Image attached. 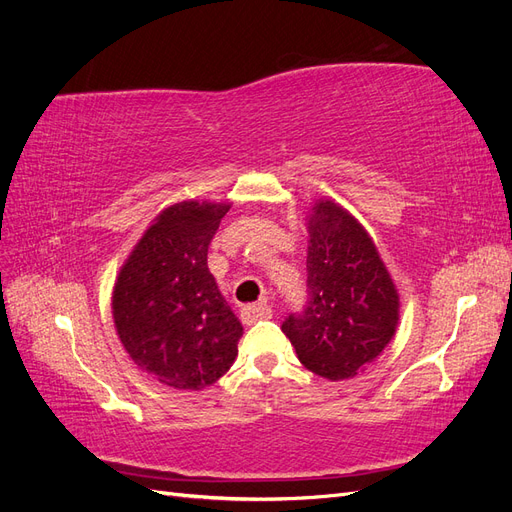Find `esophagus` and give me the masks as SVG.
Returning <instances> with one entry per match:
<instances>
[{
    "label": "esophagus",
    "instance_id": "esophagus-1",
    "mask_svg": "<svg viewBox=\"0 0 512 512\" xmlns=\"http://www.w3.org/2000/svg\"><path fill=\"white\" fill-rule=\"evenodd\" d=\"M271 316H273L271 307L265 303H250L241 307V320L243 324H247V327H250V324H256L258 320H269Z\"/></svg>",
    "mask_w": 512,
    "mask_h": 512
}]
</instances>
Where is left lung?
<instances>
[{"label": "left lung", "instance_id": "left-lung-1", "mask_svg": "<svg viewBox=\"0 0 512 512\" xmlns=\"http://www.w3.org/2000/svg\"><path fill=\"white\" fill-rule=\"evenodd\" d=\"M399 297L363 226L331 200L309 218L307 301L282 322L299 361L329 380L352 378L391 342Z\"/></svg>", "mask_w": 512, "mask_h": 512}]
</instances>
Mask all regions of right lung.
<instances>
[{"label": "right lung", "instance_id": "obj_1", "mask_svg": "<svg viewBox=\"0 0 512 512\" xmlns=\"http://www.w3.org/2000/svg\"><path fill=\"white\" fill-rule=\"evenodd\" d=\"M230 205L168 207L123 265L115 327L132 361L158 382L198 391L237 356L241 322L207 269V252Z\"/></svg>", "mask_w": 512, "mask_h": 512}]
</instances>
